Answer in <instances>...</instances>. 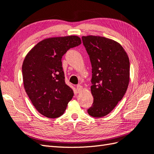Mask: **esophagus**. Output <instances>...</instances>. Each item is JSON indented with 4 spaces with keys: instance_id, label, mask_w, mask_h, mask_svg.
<instances>
[{
    "instance_id": "1",
    "label": "esophagus",
    "mask_w": 154,
    "mask_h": 154,
    "mask_svg": "<svg viewBox=\"0 0 154 154\" xmlns=\"http://www.w3.org/2000/svg\"><path fill=\"white\" fill-rule=\"evenodd\" d=\"M83 86H81V85H78L77 86V92L78 93H80V92H81V91H82V90H83Z\"/></svg>"
}]
</instances>
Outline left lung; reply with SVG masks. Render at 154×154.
Wrapping results in <instances>:
<instances>
[{
  "instance_id": "obj_1",
  "label": "left lung",
  "mask_w": 154,
  "mask_h": 154,
  "mask_svg": "<svg viewBox=\"0 0 154 154\" xmlns=\"http://www.w3.org/2000/svg\"><path fill=\"white\" fill-rule=\"evenodd\" d=\"M92 66L91 87L93 103L90 116H106L122 100L130 81V61L119 42L99 35L82 37Z\"/></svg>"
}]
</instances>
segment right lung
<instances>
[{
    "mask_svg": "<svg viewBox=\"0 0 154 154\" xmlns=\"http://www.w3.org/2000/svg\"><path fill=\"white\" fill-rule=\"evenodd\" d=\"M81 44L77 35L49 38L26 55L22 68L24 89L35 109L45 117L61 116L73 97V89L65 83L61 58Z\"/></svg>",
    "mask_w": 154,
    "mask_h": 154,
    "instance_id": "1",
    "label": "right lung"
}]
</instances>
